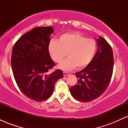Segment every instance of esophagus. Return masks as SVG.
Segmentation results:
<instances>
[{"label": "esophagus", "instance_id": "obj_1", "mask_svg": "<svg viewBox=\"0 0 128 128\" xmlns=\"http://www.w3.org/2000/svg\"><path fill=\"white\" fill-rule=\"evenodd\" d=\"M63 74H64V76H67L68 75H69V74H70V73L67 72H63Z\"/></svg>", "mask_w": 128, "mask_h": 128}]
</instances>
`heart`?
Returning a JSON list of instances; mask_svg holds the SVG:
<instances>
[{"instance_id": "heart-1", "label": "heart", "mask_w": 128, "mask_h": 128, "mask_svg": "<svg viewBox=\"0 0 128 128\" xmlns=\"http://www.w3.org/2000/svg\"><path fill=\"white\" fill-rule=\"evenodd\" d=\"M97 50L96 42L88 39L79 33H67L61 35L58 41L52 40L48 46V51L52 59L60 63L58 67L62 70H71L77 67L84 68L90 64Z\"/></svg>"}]
</instances>
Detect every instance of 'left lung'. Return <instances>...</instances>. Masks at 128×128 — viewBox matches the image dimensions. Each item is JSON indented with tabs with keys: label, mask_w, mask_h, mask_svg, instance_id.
<instances>
[{
	"label": "left lung",
	"mask_w": 128,
	"mask_h": 128,
	"mask_svg": "<svg viewBox=\"0 0 128 128\" xmlns=\"http://www.w3.org/2000/svg\"><path fill=\"white\" fill-rule=\"evenodd\" d=\"M98 50L90 64L76 72L77 84L70 88L74 99L88 102L99 98L108 87L112 77L114 57L111 47L102 36L97 39Z\"/></svg>",
	"instance_id": "8db88e82"
}]
</instances>
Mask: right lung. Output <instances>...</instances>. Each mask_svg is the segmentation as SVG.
Listing matches in <instances>:
<instances>
[{"mask_svg":"<svg viewBox=\"0 0 128 128\" xmlns=\"http://www.w3.org/2000/svg\"><path fill=\"white\" fill-rule=\"evenodd\" d=\"M50 26L37 27L22 36L13 46L11 65L16 83L21 92L36 102H42L52 94L55 83L63 78L56 70L48 51Z\"/></svg>","mask_w":128,"mask_h":128,"instance_id":"1","label":"right lung"}]
</instances>
